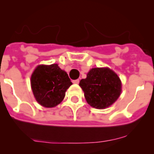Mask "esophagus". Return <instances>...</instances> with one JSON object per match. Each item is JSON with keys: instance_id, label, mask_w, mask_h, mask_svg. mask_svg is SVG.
I'll use <instances>...</instances> for the list:
<instances>
[{"instance_id": "34e87169", "label": "esophagus", "mask_w": 154, "mask_h": 154, "mask_svg": "<svg viewBox=\"0 0 154 154\" xmlns=\"http://www.w3.org/2000/svg\"><path fill=\"white\" fill-rule=\"evenodd\" d=\"M73 83H74V84H78L79 83H80V80L79 79H77V80H72Z\"/></svg>"}]
</instances>
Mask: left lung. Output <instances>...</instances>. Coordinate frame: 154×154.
<instances>
[{"mask_svg":"<svg viewBox=\"0 0 154 154\" xmlns=\"http://www.w3.org/2000/svg\"><path fill=\"white\" fill-rule=\"evenodd\" d=\"M79 86L84 91L87 103L96 109L111 106L122 92L120 78L108 68L91 69L86 78L80 80Z\"/></svg>","mask_w":154,"mask_h":154,"instance_id":"8db88e82","label":"left lung"}]
</instances>
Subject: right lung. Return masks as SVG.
Returning <instances> with one entry per match:
<instances>
[{
	"mask_svg": "<svg viewBox=\"0 0 154 154\" xmlns=\"http://www.w3.org/2000/svg\"><path fill=\"white\" fill-rule=\"evenodd\" d=\"M71 84L67 73L57 64L37 66L31 76L34 97L39 104L48 108L61 103Z\"/></svg>",
	"mask_w": 154,
	"mask_h": 154,
	"instance_id": "1",
	"label": "right lung"
}]
</instances>
